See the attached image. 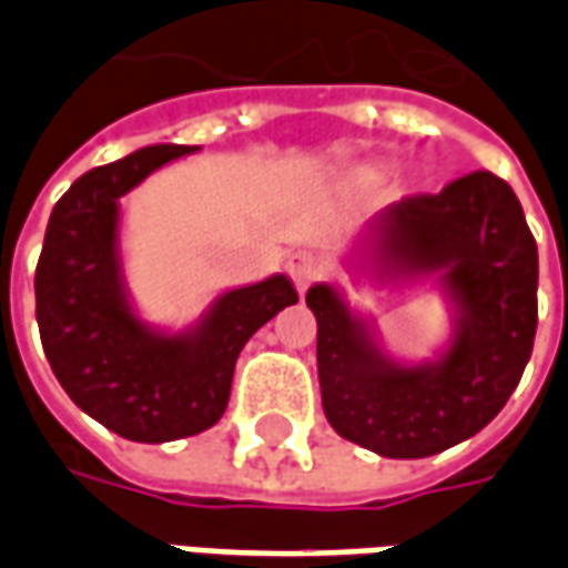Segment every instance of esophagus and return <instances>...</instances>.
Instances as JSON below:
<instances>
[{"mask_svg":"<svg viewBox=\"0 0 568 568\" xmlns=\"http://www.w3.org/2000/svg\"><path fill=\"white\" fill-rule=\"evenodd\" d=\"M328 267H332L328 258H322V255H316V252H295L292 261H288L292 280H295V285L301 288V292L310 288L316 280H322V276L328 273Z\"/></svg>","mask_w":568,"mask_h":568,"instance_id":"34e87169","label":"esophagus"}]
</instances>
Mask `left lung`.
I'll return each instance as SVG.
<instances>
[{
	"label": "left lung",
	"instance_id": "left-lung-1",
	"mask_svg": "<svg viewBox=\"0 0 568 568\" xmlns=\"http://www.w3.org/2000/svg\"><path fill=\"white\" fill-rule=\"evenodd\" d=\"M362 248L377 280L435 276L453 334L432 362H395L374 325L334 285L316 283L307 307L320 325L325 417L341 438L389 459L435 456L477 435L524 377L538 322L536 240L511 185L477 170L438 194L389 203Z\"/></svg>",
	"mask_w": 568,
	"mask_h": 568
}]
</instances>
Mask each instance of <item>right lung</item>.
Returning <instances> with one entry per match:
<instances>
[{"mask_svg": "<svg viewBox=\"0 0 568 568\" xmlns=\"http://www.w3.org/2000/svg\"><path fill=\"white\" fill-rule=\"evenodd\" d=\"M197 145H149L97 166L57 200L36 267V320L51 371L75 405L142 444L187 438L222 419L240 349L297 304L288 276L231 288L185 332L136 316L121 271V197Z\"/></svg>", "mask_w": 568, "mask_h": 568, "instance_id": "right-lung-1", "label": "right lung"}]
</instances>
